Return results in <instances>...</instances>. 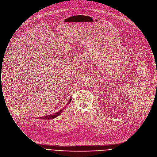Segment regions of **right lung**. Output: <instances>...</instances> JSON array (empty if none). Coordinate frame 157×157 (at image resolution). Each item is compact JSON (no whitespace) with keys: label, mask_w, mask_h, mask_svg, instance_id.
<instances>
[{"label":"right lung","mask_w":157,"mask_h":157,"mask_svg":"<svg viewBox=\"0 0 157 157\" xmlns=\"http://www.w3.org/2000/svg\"><path fill=\"white\" fill-rule=\"evenodd\" d=\"M71 99H69V102L66 104V105L64 106H63V108H62L61 109H60L59 111H58V112H56V113H54V114H49V115H48V116H44V117H38V119H45L49 120V119H54V118L56 117L57 116H59V115L62 113L63 110L65 109V108L67 106V105H69V104L70 103V102H71Z\"/></svg>","instance_id":"1"}]
</instances>
